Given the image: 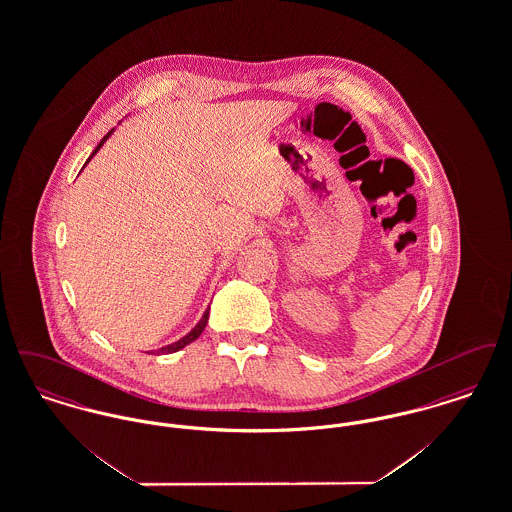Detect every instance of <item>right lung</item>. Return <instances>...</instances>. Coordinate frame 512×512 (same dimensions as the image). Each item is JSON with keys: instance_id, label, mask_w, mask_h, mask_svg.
Listing matches in <instances>:
<instances>
[{"instance_id": "add662e5", "label": "right lung", "mask_w": 512, "mask_h": 512, "mask_svg": "<svg viewBox=\"0 0 512 512\" xmlns=\"http://www.w3.org/2000/svg\"><path fill=\"white\" fill-rule=\"evenodd\" d=\"M113 132H115V128H113V130H111L107 136H103V138H101V142H99L98 147L92 151V155L88 157V161L84 163V167H86V165L92 161V157L98 153L99 149H101V146L107 142V138H109ZM207 320H209V307H207V311L203 313V317L199 318V322L195 324L194 328H192V330H190V332H188L184 338H180V340L174 341V343H169V345H165V347L157 349L155 353H157V355H161V353H163V355H169V353H176V351L184 349L188 343H192V341L197 340V338L201 336V332H203V330H205V326H207ZM151 353H153V351H151Z\"/></svg>"}]
</instances>
